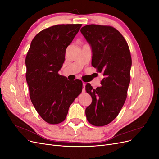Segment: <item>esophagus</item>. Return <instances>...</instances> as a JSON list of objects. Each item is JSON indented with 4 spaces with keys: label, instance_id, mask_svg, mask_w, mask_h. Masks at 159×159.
I'll use <instances>...</instances> for the list:
<instances>
[{
    "label": "esophagus",
    "instance_id": "esophagus-1",
    "mask_svg": "<svg viewBox=\"0 0 159 159\" xmlns=\"http://www.w3.org/2000/svg\"><path fill=\"white\" fill-rule=\"evenodd\" d=\"M85 84L83 83V92H85Z\"/></svg>",
    "mask_w": 159,
    "mask_h": 159
}]
</instances>
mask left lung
<instances>
[{"label":"left lung","instance_id":"left-lung-1","mask_svg":"<svg viewBox=\"0 0 159 159\" xmlns=\"http://www.w3.org/2000/svg\"><path fill=\"white\" fill-rule=\"evenodd\" d=\"M80 31L91 46V65L104 76L102 85L96 89L89 84L85 85L92 98L85 109L86 117L91 125L102 127L117 117L125 102L131 80V53L125 39L112 26L89 25Z\"/></svg>","mask_w":159,"mask_h":159}]
</instances>
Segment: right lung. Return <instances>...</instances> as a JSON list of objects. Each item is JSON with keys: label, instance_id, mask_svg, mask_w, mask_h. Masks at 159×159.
I'll use <instances>...</instances> for the list:
<instances>
[{"label": "right lung", "instance_id": "add662e5", "mask_svg": "<svg viewBox=\"0 0 159 159\" xmlns=\"http://www.w3.org/2000/svg\"><path fill=\"white\" fill-rule=\"evenodd\" d=\"M57 25L38 33L26 57V79L31 102L40 116L50 124L64 121L69 107L81 93L83 84L58 74L66 50L81 26Z\"/></svg>", "mask_w": 159, "mask_h": 159}]
</instances>
